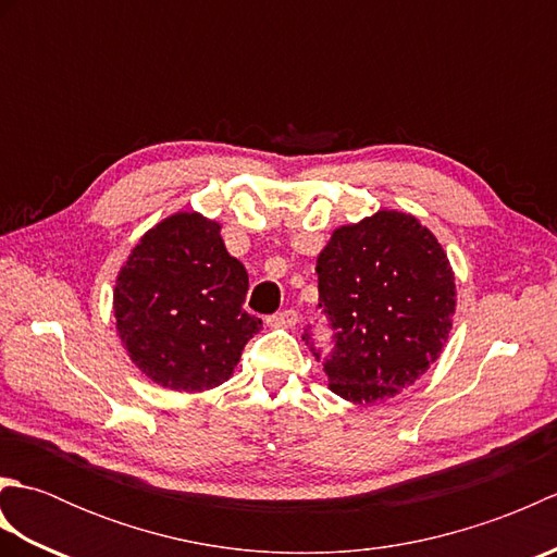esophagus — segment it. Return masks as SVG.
Here are the masks:
<instances>
[{
    "mask_svg": "<svg viewBox=\"0 0 557 557\" xmlns=\"http://www.w3.org/2000/svg\"><path fill=\"white\" fill-rule=\"evenodd\" d=\"M294 323H297V311H292V309L268 318L270 327H294Z\"/></svg>",
    "mask_w": 557,
    "mask_h": 557,
    "instance_id": "1",
    "label": "esophagus"
}]
</instances>
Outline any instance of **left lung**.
I'll return each mask as SVG.
<instances>
[{
	"mask_svg": "<svg viewBox=\"0 0 557 557\" xmlns=\"http://www.w3.org/2000/svg\"><path fill=\"white\" fill-rule=\"evenodd\" d=\"M318 309L335 330L330 389L373 405L441 357L457 306L453 265L431 230L397 210L342 224L318 256ZM304 339L311 342L306 330ZM315 359L321 349L311 345Z\"/></svg>",
	"mask_w": 557,
	"mask_h": 557,
	"instance_id": "obj_1",
	"label": "left lung"
}]
</instances>
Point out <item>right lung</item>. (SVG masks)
I'll list each match as a JSON object with an SVG mask.
<instances>
[{
    "label": "right lung",
    "instance_id": "add662e5",
    "mask_svg": "<svg viewBox=\"0 0 557 557\" xmlns=\"http://www.w3.org/2000/svg\"><path fill=\"white\" fill-rule=\"evenodd\" d=\"M246 268L220 224L174 212L148 230L114 285L116 333L136 369L174 393L222 385L263 323L244 311Z\"/></svg>",
    "mask_w": 557,
    "mask_h": 557
}]
</instances>
